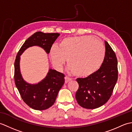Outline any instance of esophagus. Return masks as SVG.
<instances>
[{
	"mask_svg": "<svg viewBox=\"0 0 132 132\" xmlns=\"http://www.w3.org/2000/svg\"><path fill=\"white\" fill-rule=\"evenodd\" d=\"M64 79H65V83H68L69 82H70V80H71V78H70L69 77H64Z\"/></svg>",
	"mask_w": 132,
	"mask_h": 132,
	"instance_id": "1",
	"label": "esophagus"
}]
</instances>
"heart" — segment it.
Wrapping results in <instances>:
<instances>
[{"mask_svg":"<svg viewBox=\"0 0 132 132\" xmlns=\"http://www.w3.org/2000/svg\"><path fill=\"white\" fill-rule=\"evenodd\" d=\"M105 54L102 42L89 36L64 38L58 45H52L49 50L50 59L56 69L61 70L67 58L70 70L80 77H88L98 70Z\"/></svg>","mask_w":132,"mask_h":132,"instance_id":"heart-1","label":"heart"}]
</instances>
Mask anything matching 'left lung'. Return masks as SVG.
<instances>
[{"mask_svg":"<svg viewBox=\"0 0 132 132\" xmlns=\"http://www.w3.org/2000/svg\"><path fill=\"white\" fill-rule=\"evenodd\" d=\"M105 54L97 71L85 78H77L79 88L75 98L83 108L95 109L108 102L115 86L117 78V60L115 53L105 41Z\"/></svg>","mask_w":132,"mask_h":132,"instance_id":"8db88e82","label":"left lung"}]
</instances>
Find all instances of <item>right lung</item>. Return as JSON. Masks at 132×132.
<instances>
[{
    "mask_svg": "<svg viewBox=\"0 0 132 132\" xmlns=\"http://www.w3.org/2000/svg\"><path fill=\"white\" fill-rule=\"evenodd\" d=\"M60 34L37 32L25 41L16 55L15 62V82L22 99L30 108L35 110H45L54 103L59 91L64 83V75L50 69L45 78L36 84H30L25 80L20 71V55L29 47L37 46L47 54Z\"/></svg>",
    "mask_w": 132,
    "mask_h": 132,
    "instance_id": "obj_1",
    "label": "right lung"
}]
</instances>
